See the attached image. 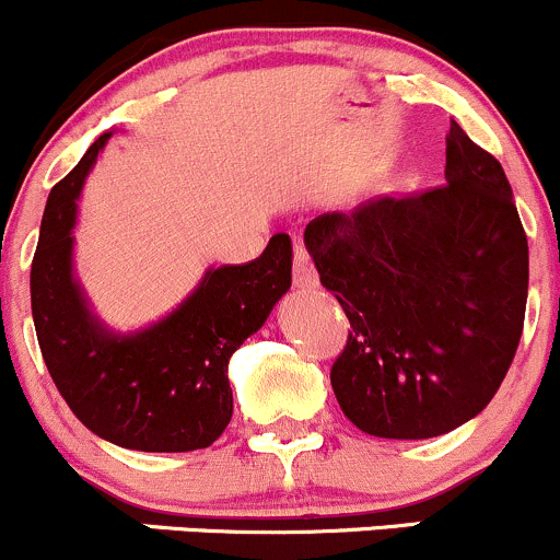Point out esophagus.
<instances>
[{
  "label": "esophagus",
  "instance_id": "esophagus-1",
  "mask_svg": "<svg viewBox=\"0 0 560 560\" xmlns=\"http://www.w3.org/2000/svg\"><path fill=\"white\" fill-rule=\"evenodd\" d=\"M292 279L300 290H314L319 284V273H316V265L311 260L308 249L300 244V238L295 241V265H292Z\"/></svg>",
  "mask_w": 560,
  "mask_h": 560
}]
</instances>
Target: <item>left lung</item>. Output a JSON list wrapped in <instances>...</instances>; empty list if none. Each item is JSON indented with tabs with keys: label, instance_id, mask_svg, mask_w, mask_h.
Masks as SVG:
<instances>
[{
	"label": "left lung",
	"instance_id": "obj_1",
	"mask_svg": "<svg viewBox=\"0 0 560 560\" xmlns=\"http://www.w3.org/2000/svg\"><path fill=\"white\" fill-rule=\"evenodd\" d=\"M351 329L332 392L373 438L427 440L480 413L523 332L528 241L502 163L451 120L445 185L305 225Z\"/></svg>",
	"mask_w": 560,
	"mask_h": 560
}]
</instances>
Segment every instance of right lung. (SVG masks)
Segmentation results:
<instances>
[{
    "label": "right lung",
    "mask_w": 560,
    "mask_h": 560,
    "mask_svg": "<svg viewBox=\"0 0 560 560\" xmlns=\"http://www.w3.org/2000/svg\"><path fill=\"white\" fill-rule=\"evenodd\" d=\"M112 131L50 190L32 260V316L52 384L72 413L120 448H209L233 416L228 362L292 287V241L276 233L257 260L209 268L168 316L117 332L93 314L72 249L85 176Z\"/></svg>",
    "instance_id": "obj_1"
}]
</instances>
